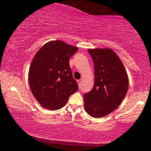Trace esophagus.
I'll return each mask as SVG.
<instances>
[{"instance_id": "34e87169", "label": "esophagus", "mask_w": 151, "mask_h": 151, "mask_svg": "<svg viewBox=\"0 0 151 151\" xmlns=\"http://www.w3.org/2000/svg\"><path fill=\"white\" fill-rule=\"evenodd\" d=\"M77 84L79 85V87L81 86V80H77Z\"/></svg>"}]
</instances>
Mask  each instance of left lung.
Here are the masks:
<instances>
[{
	"mask_svg": "<svg viewBox=\"0 0 151 151\" xmlns=\"http://www.w3.org/2000/svg\"><path fill=\"white\" fill-rule=\"evenodd\" d=\"M94 65V85L84 94V108L94 118L108 115L121 104L127 93L129 78L119 56L111 49H89Z\"/></svg>",
	"mask_w": 151,
	"mask_h": 151,
	"instance_id": "1",
	"label": "left lung"
}]
</instances>
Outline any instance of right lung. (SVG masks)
<instances>
[{"instance_id":"add662e5","label":"right lung","mask_w":151,"mask_h":151,"mask_svg":"<svg viewBox=\"0 0 151 151\" xmlns=\"http://www.w3.org/2000/svg\"><path fill=\"white\" fill-rule=\"evenodd\" d=\"M77 50V47L61 40L50 41L32 59L29 69V85L35 98L45 109L62 108L79 89L69 63Z\"/></svg>"}]
</instances>
